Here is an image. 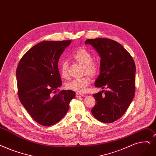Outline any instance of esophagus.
Instances as JSON below:
<instances>
[{"instance_id": "obj_1", "label": "esophagus", "mask_w": 156, "mask_h": 156, "mask_svg": "<svg viewBox=\"0 0 156 156\" xmlns=\"http://www.w3.org/2000/svg\"><path fill=\"white\" fill-rule=\"evenodd\" d=\"M84 96V95H83V94L78 93V92L76 93V98H80V97H82V96Z\"/></svg>"}]
</instances>
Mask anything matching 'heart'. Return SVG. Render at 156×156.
I'll return each instance as SVG.
<instances>
[{"mask_svg":"<svg viewBox=\"0 0 156 156\" xmlns=\"http://www.w3.org/2000/svg\"><path fill=\"white\" fill-rule=\"evenodd\" d=\"M73 58L77 62L83 66L84 74H87L91 77L96 76L98 72L99 67L97 62L93 61V57L89 51L85 48H80L76 50L73 55ZM67 62L63 61L60 66V73L63 78H66L68 76L67 71ZM90 79L89 76H84L81 78L74 79L66 84V87L68 90H71L78 93H83L86 90L87 87L90 83Z\"/></svg>","mask_w":156,"mask_h":156,"instance_id":"b5f03b06","label":"heart"}]
</instances>
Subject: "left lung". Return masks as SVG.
Masks as SVG:
<instances>
[{
  "label": "left lung",
  "instance_id": "left-lung-1",
  "mask_svg": "<svg viewBox=\"0 0 156 156\" xmlns=\"http://www.w3.org/2000/svg\"><path fill=\"white\" fill-rule=\"evenodd\" d=\"M85 43L93 46L101 57L100 74L95 86L107 89L93 95L96 105L92 113L102 122H113L123 115L134 96L136 66L134 60L115 41L89 39Z\"/></svg>",
  "mask_w": 156,
  "mask_h": 156
}]
</instances>
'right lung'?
I'll use <instances>...</instances> for the list:
<instances>
[{"mask_svg":"<svg viewBox=\"0 0 156 156\" xmlns=\"http://www.w3.org/2000/svg\"><path fill=\"white\" fill-rule=\"evenodd\" d=\"M71 43V40L41 42L27 51L18 64L16 74L20 101L41 125L57 123L65 116L70 101L75 97L73 90H62L54 94L62 85L58 60Z\"/></svg>","mask_w":156,"mask_h":156,"instance_id":"add662e5","label":"right lung"}]
</instances>
